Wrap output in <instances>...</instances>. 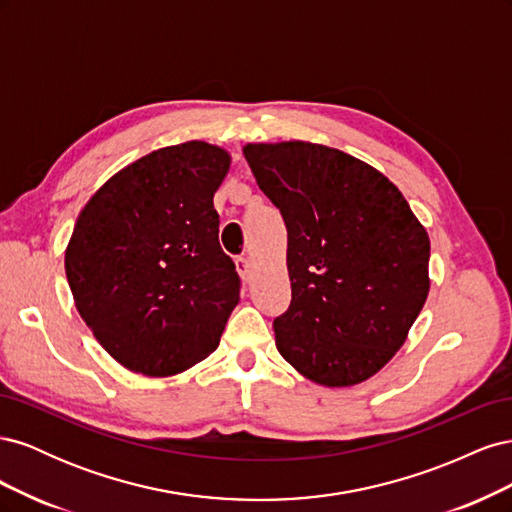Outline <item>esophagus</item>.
I'll list each match as a JSON object with an SVG mask.
<instances>
[{
	"label": "esophagus",
	"instance_id": "1",
	"mask_svg": "<svg viewBox=\"0 0 512 512\" xmlns=\"http://www.w3.org/2000/svg\"><path fill=\"white\" fill-rule=\"evenodd\" d=\"M237 271L243 277V282L252 280V262L250 258H237Z\"/></svg>",
	"mask_w": 512,
	"mask_h": 512
}]
</instances>
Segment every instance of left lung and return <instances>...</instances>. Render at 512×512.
<instances>
[{
  "mask_svg": "<svg viewBox=\"0 0 512 512\" xmlns=\"http://www.w3.org/2000/svg\"><path fill=\"white\" fill-rule=\"evenodd\" d=\"M288 232L292 299L275 346L309 380L352 386L393 359L429 292V237L376 168L301 141L243 149Z\"/></svg>",
  "mask_w": 512,
  "mask_h": 512,
  "instance_id": "8db88e82",
  "label": "left lung"
}]
</instances>
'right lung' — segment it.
I'll return each instance as SVG.
<instances>
[{"label":"right lung","mask_w":512,"mask_h":512,"mask_svg":"<svg viewBox=\"0 0 512 512\" xmlns=\"http://www.w3.org/2000/svg\"><path fill=\"white\" fill-rule=\"evenodd\" d=\"M230 156L203 141L151 151L89 198L66 250L76 309L136 374L173 376L220 344L241 280L213 207Z\"/></svg>","instance_id":"right-lung-1"}]
</instances>
